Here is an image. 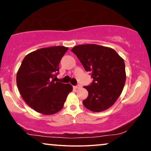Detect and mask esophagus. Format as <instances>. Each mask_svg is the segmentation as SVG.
Segmentation results:
<instances>
[{
	"label": "esophagus",
	"instance_id": "34e87169",
	"mask_svg": "<svg viewBox=\"0 0 151 151\" xmlns=\"http://www.w3.org/2000/svg\"><path fill=\"white\" fill-rule=\"evenodd\" d=\"M81 87V85H76V86L75 87V88L76 89H80Z\"/></svg>",
	"mask_w": 151,
	"mask_h": 151
}]
</instances>
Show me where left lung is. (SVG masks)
<instances>
[{"label":"left lung","mask_w":151,"mask_h":151,"mask_svg":"<svg viewBox=\"0 0 151 151\" xmlns=\"http://www.w3.org/2000/svg\"><path fill=\"white\" fill-rule=\"evenodd\" d=\"M71 51L85 70L91 72L93 78L91 85L84 87L88 96L83 105L93 112L109 109L120 96L125 84L124 59L112 48L96 44L79 45Z\"/></svg>","instance_id":"left-lung-1"}]
</instances>
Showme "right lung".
<instances>
[{"label": "right lung", "mask_w": 151, "mask_h": 151, "mask_svg": "<svg viewBox=\"0 0 151 151\" xmlns=\"http://www.w3.org/2000/svg\"><path fill=\"white\" fill-rule=\"evenodd\" d=\"M68 50L64 46L40 48L24 57L17 73V85L24 101L43 115H52L62 109L70 84L55 82L61 58Z\"/></svg>", "instance_id": "add662e5"}]
</instances>
